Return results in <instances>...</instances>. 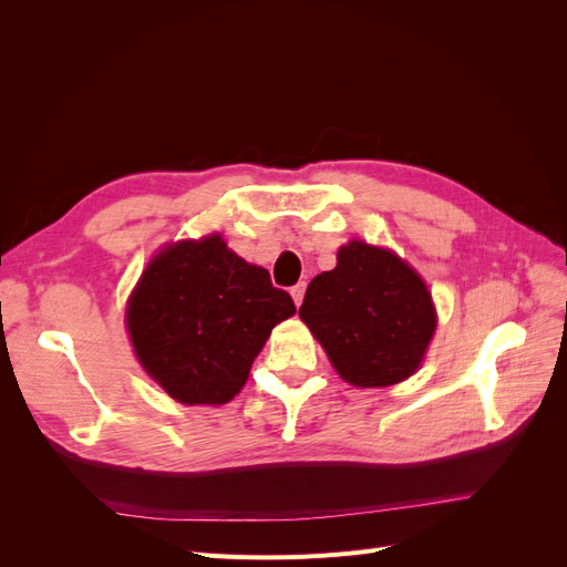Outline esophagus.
<instances>
[{
    "label": "esophagus",
    "instance_id": "obj_1",
    "mask_svg": "<svg viewBox=\"0 0 567 567\" xmlns=\"http://www.w3.org/2000/svg\"><path fill=\"white\" fill-rule=\"evenodd\" d=\"M305 284H298V286H293V288H290V296H293V300H296V305L300 307L302 305V298H305Z\"/></svg>",
    "mask_w": 567,
    "mask_h": 567
}]
</instances>
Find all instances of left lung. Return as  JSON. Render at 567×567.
<instances>
[{
    "instance_id": "8db88e82",
    "label": "left lung",
    "mask_w": 567,
    "mask_h": 567,
    "mask_svg": "<svg viewBox=\"0 0 567 567\" xmlns=\"http://www.w3.org/2000/svg\"><path fill=\"white\" fill-rule=\"evenodd\" d=\"M300 319L340 379L388 388L414 373L437 326L425 281L392 250L350 241L307 286Z\"/></svg>"
}]
</instances>
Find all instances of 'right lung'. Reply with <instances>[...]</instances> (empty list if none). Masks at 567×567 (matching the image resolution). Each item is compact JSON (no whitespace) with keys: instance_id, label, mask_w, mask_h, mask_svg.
<instances>
[{"instance_id":"obj_1","label":"right lung","mask_w":567,"mask_h":567,"mask_svg":"<svg viewBox=\"0 0 567 567\" xmlns=\"http://www.w3.org/2000/svg\"><path fill=\"white\" fill-rule=\"evenodd\" d=\"M286 290L219 234L163 248L127 300V331L144 371L182 404H227L279 321Z\"/></svg>"}]
</instances>
